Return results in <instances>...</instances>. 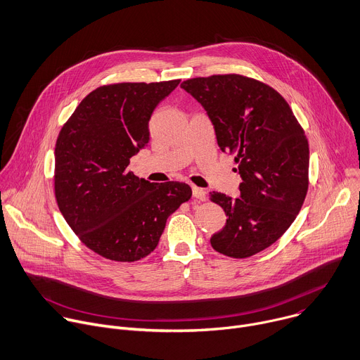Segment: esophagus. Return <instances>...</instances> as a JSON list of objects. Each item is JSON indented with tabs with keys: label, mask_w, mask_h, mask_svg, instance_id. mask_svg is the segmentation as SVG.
<instances>
[{
	"label": "esophagus",
	"mask_w": 360,
	"mask_h": 360,
	"mask_svg": "<svg viewBox=\"0 0 360 360\" xmlns=\"http://www.w3.org/2000/svg\"><path fill=\"white\" fill-rule=\"evenodd\" d=\"M191 190H193V197H194V198H198V200H201V201L205 200L207 193H205L204 188H200V187H195V186H194Z\"/></svg>",
	"instance_id": "obj_1"
}]
</instances>
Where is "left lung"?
Segmentation results:
<instances>
[{
    "mask_svg": "<svg viewBox=\"0 0 360 360\" xmlns=\"http://www.w3.org/2000/svg\"><path fill=\"white\" fill-rule=\"evenodd\" d=\"M205 109L223 152L234 155L240 197L210 193L227 223L211 247L248 258L291 227L308 191L309 145L286 101L271 86L243 75H212L180 85Z\"/></svg>",
    "mask_w": 360,
    "mask_h": 360,
    "instance_id": "1",
    "label": "left lung"
}]
</instances>
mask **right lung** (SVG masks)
<instances>
[{"instance_id": "obj_1", "label": "right lung", "mask_w": 360, "mask_h": 360, "mask_svg": "<svg viewBox=\"0 0 360 360\" xmlns=\"http://www.w3.org/2000/svg\"><path fill=\"white\" fill-rule=\"evenodd\" d=\"M180 79L123 82L92 91L55 145V197L63 219L96 254L120 262L149 255L169 215L191 197L186 183H150L129 170L149 143L155 108Z\"/></svg>"}]
</instances>
